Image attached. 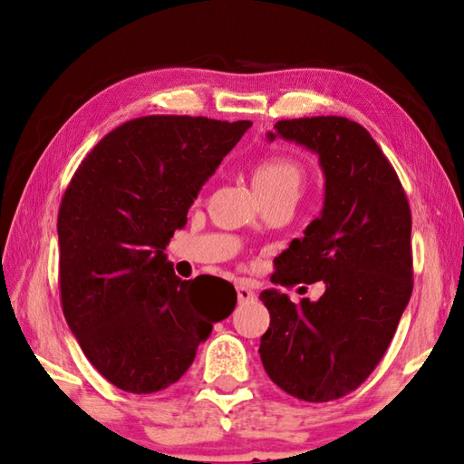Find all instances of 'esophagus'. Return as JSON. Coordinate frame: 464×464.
Returning <instances> with one entry per match:
<instances>
[{
  "mask_svg": "<svg viewBox=\"0 0 464 464\" xmlns=\"http://www.w3.org/2000/svg\"><path fill=\"white\" fill-rule=\"evenodd\" d=\"M237 297H239V303H253L257 299V293H255L251 287H247V285H237Z\"/></svg>",
  "mask_w": 464,
  "mask_h": 464,
  "instance_id": "34e87169",
  "label": "esophagus"
}]
</instances>
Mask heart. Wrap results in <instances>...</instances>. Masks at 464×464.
Returning a JSON list of instances; mask_svg holds the SVG:
<instances>
[{
	"instance_id": "b5f03b06",
	"label": "heart",
	"mask_w": 464,
	"mask_h": 464,
	"mask_svg": "<svg viewBox=\"0 0 464 464\" xmlns=\"http://www.w3.org/2000/svg\"><path fill=\"white\" fill-rule=\"evenodd\" d=\"M253 185L257 193H293L299 195L303 187L301 165L289 155L271 153L253 165Z\"/></svg>"
}]
</instances>
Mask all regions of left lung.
<instances>
[{"mask_svg":"<svg viewBox=\"0 0 464 464\" xmlns=\"http://www.w3.org/2000/svg\"><path fill=\"white\" fill-rule=\"evenodd\" d=\"M283 137L319 155L324 205L275 259L283 287L324 283L319 301L295 304L267 289L271 323L261 361L291 397L327 402L349 395L387 353L412 293L411 207L381 147L357 121L337 115L275 123Z\"/></svg>","mask_w":464,"mask_h":464,"instance_id":"1","label":"left lung"}]
</instances>
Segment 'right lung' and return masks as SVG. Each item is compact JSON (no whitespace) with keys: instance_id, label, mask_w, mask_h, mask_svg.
<instances>
[{"instance_id":"obj_1","label":"right lung","mask_w":464,"mask_h":464,"mask_svg":"<svg viewBox=\"0 0 464 464\" xmlns=\"http://www.w3.org/2000/svg\"><path fill=\"white\" fill-rule=\"evenodd\" d=\"M251 121L147 115L107 133L77 167L57 215L59 295L85 357L117 389L147 395L191 367L213 323L237 303L219 283L211 307L165 249L201 185Z\"/></svg>"}]
</instances>
